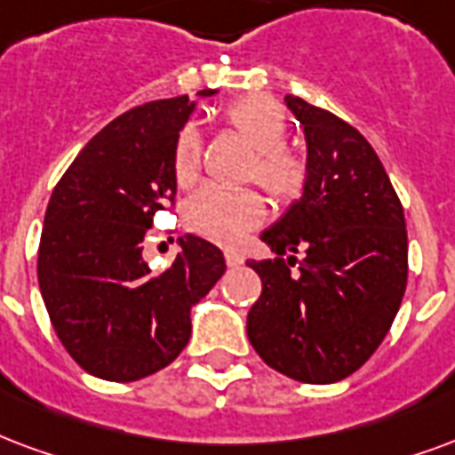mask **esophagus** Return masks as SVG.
<instances>
[{
  "mask_svg": "<svg viewBox=\"0 0 455 455\" xmlns=\"http://www.w3.org/2000/svg\"><path fill=\"white\" fill-rule=\"evenodd\" d=\"M227 265L228 267H241L243 265V255L238 251H227Z\"/></svg>",
  "mask_w": 455,
  "mask_h": 455,
  "instance_id": "34e87169",
  "label": "esophagus"
}]
</instances>
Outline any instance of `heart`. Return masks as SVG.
Listing matches in <instances>:
<instances>
[{"instance_id": "obj_1", "label": "heart", "mask_w": 455, "mask_h": 455, "mask_svg": "<svg viewBox=\"0 0 455 455\" xmlns=\"http://www.w3.org/2000/svg\"><path fill=\"white\" fill-rule=\"evenodd\" d=\"M227 120L255 149L253 173L279 200H294L306 183L304 161L284 147L287 116L279 103L265 96H248L227 108ZM200 173V134L185 127L173 149V176L180 188ZM188 224L202 236L234 245L265 219V200L251 188L204 185L188 200Z\"/></svg>"}]
</instances>
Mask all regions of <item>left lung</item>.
I'll return each mask as SVG.
<instances>
[{"label":"left lung","instance_id":"left-lung-1","mask_svg":"<svg viewBox=\"0 0 455 455\" xmlns=\"http://www.w3.org/2000/svg\"><path fill=\"white\" fill-rule=\"evenodd\" d=\"M284 103L304 127L306 183L260 238L272 253L301 255L248 260L262 279L248 339L275 371L335 383L376 352L398 313L405 214L364 134L296 96Z\"/></svg>","mask_w":455,"mask_h":455}]
</instances>
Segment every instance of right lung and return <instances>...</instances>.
Listing matches in <instances>:
<instances>
[{
	"mask_svg": "<svg viewBox=\"0 0 455 455\" xmlns=\"http://www.w3.org/2000/svg\"><path fill=\"white\" fill-rule=\"evenodd\" d=\"M197 91V99L217 96ZM197 100H151L91 140L57 183L40 236L38 284L57 338L106 381H137L168 366L190 339V311L227 270L217 245L178 238L164 272L144 258L156 212L176 197L173 149Z\"/></svg>",
	"mask_w": 455,
	"mask_h": 455,
	"instance_id": "obj_1",
	"label": "right lung"
}]
</instances>
